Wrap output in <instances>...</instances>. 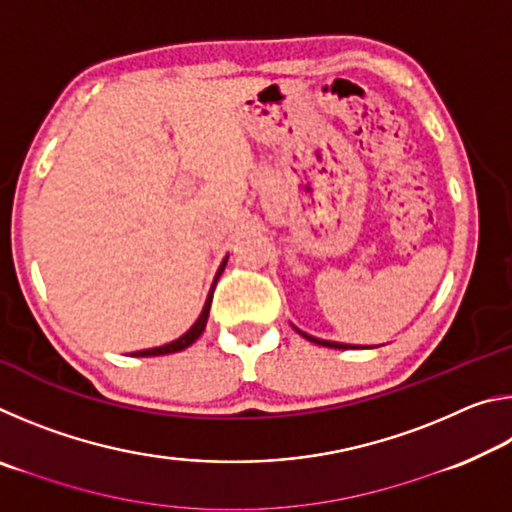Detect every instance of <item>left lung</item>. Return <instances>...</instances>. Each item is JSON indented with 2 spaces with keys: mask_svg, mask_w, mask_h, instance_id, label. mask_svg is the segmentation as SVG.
I'll list each match as a JSON object with an SVG mask.
<instances>
[{
  "mask_svg": "<svg viewBox=\"0 0 512 512\" xmlns=\"http://www.w3.org/2000/svg\"><path fill=\"white\" fill-rule=\"evenodd\" d=\"M296 332L300 334V336H305L307 341H311V343H318V345H325V348H336V350H348L350 345H345V343H334V341H323V339H316V336H309V334H305L302 332V329H298L296 327Z\"/></svg>",
  "mask_w": 512,
  "mask_h": 512,
  "instance_id": "left-lung-1",
  "label": "left lung"
}]
</instances>
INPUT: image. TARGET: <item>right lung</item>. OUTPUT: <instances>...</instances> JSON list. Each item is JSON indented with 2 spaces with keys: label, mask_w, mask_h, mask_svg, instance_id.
<instances>
[{
  "label": "right lung",
  "mask_w": 512,
  "mask_h": 512,
  "mask_svg": "<svg viewBox=\"0 0 512 512\" xmlns=\"http://www.w3.org/2000/svg\"><path fill=\"white\" fill-rule=\"evenodd\" d=\"M225 262H228V257L223 259L221 262V266H219V271H216V277H214V284H212V291H210V296H207V300H205V307H203V311H201V316H198V320L196 323L187 329V332L180 336V339H176V341H171V343H167V345H160V348H151V350H140V352H135V357H160V354H171V352H180V350H185V348H189V345H192L198 336L203 334V329H205V323H207V316H210V305H212V293H214V287H216V280H219V275L223 273V268H225Z\"/></svg>",
  "instance_id": "obj_1"
}]
</instances>
